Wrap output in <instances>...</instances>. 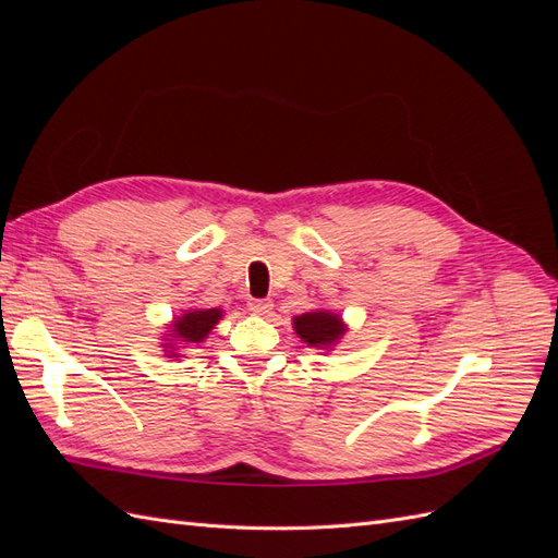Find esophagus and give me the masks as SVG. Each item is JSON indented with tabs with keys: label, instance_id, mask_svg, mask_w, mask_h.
I'll list each match as a JSON object with an SVG mask.
<instances>
[{
	"label": "esophagus",
	"instance_id": "obj_1",
	"mask_svg": "<svg viewBox=\"0 0 558 558\" xmlns=\"http://www.w3.org/2000/svg\"><path fill=\"white\" fill-rule=\"evenodd\" d=\"M248 310L256 312V314H269V312H272V302L263 300V298H256V300L248 302Z\"/></svg>",
	"mask_w": 558,
	"mask_h": 558
}]
</instances>
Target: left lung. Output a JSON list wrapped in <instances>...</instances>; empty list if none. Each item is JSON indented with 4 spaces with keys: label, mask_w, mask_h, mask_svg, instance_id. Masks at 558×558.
Instances as JSON below:
<instances>
[{
    "label": "left lung",
    "mask_w": 558,
    "mask_h": 558,
    "mask_svg": "<svg viewBox=\"0 0 558 558\" xmlns=\"http://www.w3.org/2000/svg\"><path fill=\"white\" fill-rule=\"evenodd\" d=\"M295 332L305 340L310 347H326L335 340H340L344 332L342 320L330 312H310L293 318Z\"/></svg>",
    "instance_id": "1"
}]
</instances>
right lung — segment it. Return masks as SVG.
I'll list each match as a JSON object with an SVG mask.
<instances>
[{
    "label": "right lung",
    "mask_w": 558,
    "mask_h": 558,
    "mask_svg": "<svg viewBox=\"0 0 558 558\" xmlns=\"http://www.w3.org/2000/svg\"><path fill=\"white\" fill-rule=\"evenodd\" d=\"M221 318V310H205V312H189L179 316V320L174 324V335L170 337H179L183 344H197L205 340L209 335V330L218 324Z\"/></svg>",
    "instance_id": "right-lung-1"
}]
</instances>
